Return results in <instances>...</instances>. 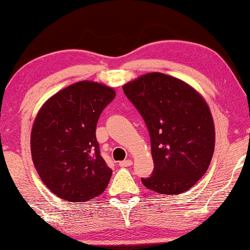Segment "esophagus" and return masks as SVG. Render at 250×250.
Segmentation results:
<instances>
[{"label":"esophagus","instance_id":"1","mask_svg":"<svg viewBox=\"0 0 250 250\" xmlns=\"http://www.w3.org/2000/svg\"><path fill=\"white\" fill-rule=\"evenodd\" d=\"M133 162L131 159H126V160H123V162H119V166L121 167H128V166H132Z\"/></svg>","mask_w":250,"mask_h":250}]
</instances>
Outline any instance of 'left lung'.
Returning <instances> with one entry per match:
<instances>
[{
	"instance_id": "left-lung-1",
	"label": "left lung",
	"mask_w": 250,
	"mask_h": 250,
	"mask_svg": "<svg viewBox=\"0 0 250 250\" xmlns=\"http://www.w3.org/2000/svg\"><path fill=\"white\" fill-rule=\"evenodd\" d=\"M149 131L153 159L143 186L180 194L206 173L215 146L210 110L196 90L162 73H149L123 86Z\"/></svg>"
}]
</instances>
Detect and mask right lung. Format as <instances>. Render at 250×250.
I'll use <instances>...</instances> for the list:
<instances>
[{
  "label": "right lung",
  "instance_id": "add662e5",
  "mask_svg": "<svg viewBox=\"0 0 250 250\" xmlns=\"http://www.w3.org/2000/svg\"><path fill=\"white\" fill-rule=\"evenodd\" d=\"M115 91L83 81L50 98L34 122L30 149L43 183L59 198L83 203L104 192L112 170L101 157L95 129Z\"/></svg>",
  "mask_w": 250,
  "mask_h": 250
}]
</instances>
